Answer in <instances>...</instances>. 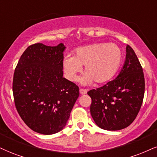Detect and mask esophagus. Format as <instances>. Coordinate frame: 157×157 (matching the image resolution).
<instances>
[{
  "mask_svg": "<svg viewBox=\"0 0 157 157\" xmlns=\"http://www.w3.org/2000/svg\"><path fill=\"white\" fill-rule=\"evenodd\" d=\"M79 92H80L81 94H85L87 93V90H84V89H80V90H79Z\"/></svg>",
  "mask_w": 157,
  "mask_h": 157,
  "instance_id": "esophagus-1",
  "label": "esophagus"
}]
</instances>
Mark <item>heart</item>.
Segmentation results:
<instances>
[{"label": "heart", "instance_id": "1", "mask_svg": "<svg viewBox=\"0 0 157 157\" xmlns=\"http://www.w3.org/2000/svg\"><path fill=\"white\" fill-rule=\"evenodd\" d=\"M122 61V52L116 44H94L75 50L73 56H65L63 67L65 75L71 82L78 80V74L84 67L83 84L95 82L102 84L108 82L117 72Z\"/></svg>", "mask_w": 157, "mask_h": 157}]
</instances>
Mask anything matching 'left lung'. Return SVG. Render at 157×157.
<instances>
[{"label":"left lung","instance_id":"1","mask_svg":"<svg viewBox=\"0 0 157 157\" xmlns=\"http://www.w3.org/2000/svg\"><path fill=\"white\" fill-rule=\"evenodd\" d=\"M121 71L102 87L89 91L90 113L98 127L105 130L124 129L132 123L142 105L145 91L143 68L134 50L126 46Z\"/></svg>","mask_w":157,"mask_h":157}]
</instances>
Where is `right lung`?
Segmentation results:
<instances>
[{"label": "right lung", "instance_id": "add662e5", "mask_svg": "<svg viewBox=\"0 0 157 157\" xmlns=\"http://www.w3.org/2000/svg\"><path fill=\"white\" fill-rule=\"evenodd\" d=\"M63 44H35L23 52L13 73L15 106L32 130L52 135L66 125L79 89L63 77Z\"/></svg>", "mask_w": 157, "mask_h": 157}]
</instances>
